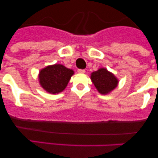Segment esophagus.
I'll use <instances>...</instances> for the list:
<instances>
[{
  "instance_id": "obj_1",
  "label": "esophagus",
  "mask_w": 158,
  "mask_h": 158,
  "mask_svg": "<svg viewBox=\"0 0 158 158\" xmlns=\"http://www.w3.org/2000/svg\"><path fill=\"white\" fill-rule=\"evenodd\" d=\"M77 71L79 73H85V70H84V69H78Z\"/></svg>"
}]
</instances>
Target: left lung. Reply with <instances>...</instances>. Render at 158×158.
<instances>
[{"instance_id":"8db88e82","label":"left lung","mask_w":158,"mask_h":158,"mask_svg":"<svg viewBox=\"0 0 158 158\" xmlns=\"http://www.w3.org/2000/svg\"><path fill=\"white\" fill-rule=\"evenodd\" d=\"M91 80L98 91L102 94H106L117 87L118 80L117 78L106 69L101 68L91 73Z\"/></svg>"}]
</instances>
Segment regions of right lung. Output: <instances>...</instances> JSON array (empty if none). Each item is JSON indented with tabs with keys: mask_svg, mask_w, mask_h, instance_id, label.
I'll return each mask as SVG.
<instances>
[{
	"mask_svg": "<svg viewBox=\"0 0 158 158\" xmlns=\"http://www.w3.org/2000/svg\"><path fill=\"white\" fill-rule=\"evenodd\" d=\"M73 74V70L63 65H51L40 71V84L49 93L58 94L66 88Z\"/></svg>",
	"mask_w": 158,
	"mask_h": 158,
	"instance_id": "right-lung-1",
	"label": "right lung"
}]
</instances>
